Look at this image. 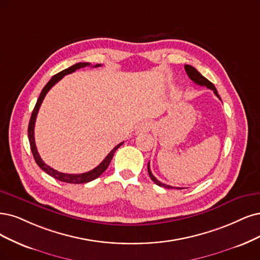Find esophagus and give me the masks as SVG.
I'll return each mask as SVG.
<instances>
[{
    "label": "esophagus",
    "mask_w": 260,
    "mask_h": 260,
    "mask_svg": "<svg viewBox=\"0 0 260 260\" xmlns=\"http://www.w3.org/2000/svg\"><path fill=\"white\" fill-rule=\"evenodd\" d=\"M152 128V124L149 121H143L137 126V133H147Z\"/></svg>",
    "instance_id": "esophagus-1"
}]
</instances>
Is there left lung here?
Instances as JSON below:
<instances>
[{
    "instance_id": "left-lung-1",
    "label": "left lung",
    "mask_w": 260,
    "mask_h": 260,
    "mask_svg": "<svg viewBox=\"0 0 260 260\" xmlns=\"http://www.w3.org/2000/svg\"><path fill=\"white\" fill-rule=\"evenodd\" d=\"M184 69H185V72H186L187 76L190 78V80H193L196 84L203 85V86H207L208 89H211V90H212V91L214 92V94L217 96V98L220 100V98H219V95H218V93H217V91H216V89H215L214 84H213L212 82H210V81L206 78V77H204L203 75H201V74L195 69V67L190 66V65H184ZM148 172H149V176H150L151 180H152L153 182H154V183H155L156 185L162 186V187H166V188H177V189H181V187H174V186H170V185H167V184H164V183H161V182H159L154 176L152 175L151 169H150V162H148Z\"/></svg>"
}]
</instances>
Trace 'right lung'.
<instances>
[{"instance_id": "obj_1", "label": "right lung", "mask_w": 260, "mask_h": 260, "mask_svg": "<svg viewBox=\"0 0 260 260\" xmlns=\"http://www.w3.org/2000/svg\"><path fill=\"white\" fill-rule=\"evenodd\" d=\"M91 64L90 63H77L71 67H69V69H66L60 73H57L56 75H54L52 78L50 79V81L48 82L45 88L43 89L40 98H38L37 100V103L35 105V107L33 109V112H32V115H31V119H30V123H28V127H27V136H28V141H30V146H31V151L33 153V156H34V159L36 161V164L40 166L46 174H48L49 176L53 177L54 179L59 180V181H62V182H66V183H73V184H80V183H86V182H90V181H93L95 180L96 178H99L103 172L108 168L110 161L113 157V154L114 152L117 151L122 145L123 142L119 143L118 146H115L111 151L109 154L105 157V159L101 162V164L95 167L94 169H92L91 171H88V172H84V174H79V175H71V174H63V172H59L54 170L53 168H51L50 166L46 165L45 162L43 161V159L41 158L40 154H38L37 152V149H36V146H35V138H34V126H35V121H36V117H37V113H38V110H40V107L41 105L45 99L46 94L48 93V91H49L52 86L57 82L60 81L63 77L65 75H69L71 73H74L76 70H79L81 69V67H85V66H90ZM101 66V64H96L94 65V67H99Z\"/></svg>"}]
</instances>
